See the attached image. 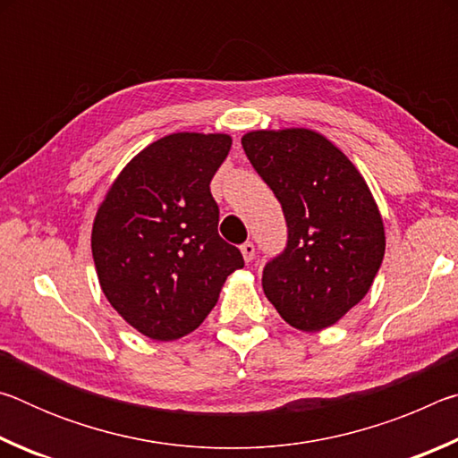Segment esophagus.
<instances>
[{"mask_svg":"<svg viewBox=\"0 0 458 458\" xmlns=\"http://www.w3.org/2000/svg\"><path fill=\"white\" fill-rule=\"evenodd\" d=\"M240 252H242V257L246 262H252L254 259V244L252 242H244L242 246H240Z\"/></svg>","mask_w":458,"mask_h":458,"instance_id":"esophagus-1","label":"esophagus"}]
</instances>
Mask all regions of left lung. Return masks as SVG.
<instances>
[{
    "label": "left lung",
    "mask_w": 458,
    "mask_h": 458,
    "mask_svg": "<svg viewBox=\"0 0 458 458\" xmlns=\"http://www.w3.org/2000/svg\"><path fill=\"white\" fill-rule=\"evenodd\" d=\"M242 147L289 226L284 252L262 273L267 299L291 327L327 329L366 297L384 260V220L369 185L313 129L248 131Z\"/></svg>",
    "instance_id": "8db88e82"
}]
</instances>
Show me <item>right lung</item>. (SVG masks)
I'll list each match as a JSON object with an SVG mask.
<instances>
[{
  "label": "right lung",
  "mask_w": 458,
  "mask_h": 458,
  "mask_svg": "<svg viewBox=\"0 0 458 458\" xmlns=\"http://www.w3.org/2000/svg\"><path fill=\"white\" fill-rule=\"evenodd\" d=\"M232 147L226 133H172L114 177L92 222L98 284L141 335L174 341L198 329L234 270L236 246L218 234L210 182Z\"/></svg>",
  "instance_id": "obj_1"
}]
</instances>
